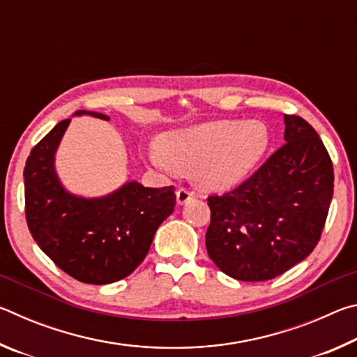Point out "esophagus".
Segmentation results:
<instances>
[{
	"instance_id": "esophagus-1",
	"label": "esophagus",
	"mask_w": 357,
	"mask_h": 357,
	"mask_svg": "<svg viewBox=\"0 0 357 357\" xmlns=\"http://www.w3.org/2000/svg\"><path fill=\"white\" fill-rule=\"evenodd\" d=\"M193 197H195V192L185 189V187H181V189H178V192H176V198H178L179 204L187 203L189 200H192Z\"/></svg>"
}]
</instances>
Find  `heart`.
<instances>
[{"instance_id":"heart-1","label":"heart","mask_w":357,"mask_h":357,"mask_svg":"<svg viewBox=\"0 0 357 357\" xmlns=\"http://www.w3.org/2000/svg\"><path fill=\"white\" fill-rule=\"evenodd\" d=\"M271 132L261 121L220 119L172 132L164 149H151V160L162 170H195L197 181L211 190L236 185L263 159Z\"/></svg>"}]
</instances>
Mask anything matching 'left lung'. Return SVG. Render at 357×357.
<instances>
[{"mask_svg":"<svg viewBox=\"0 0 357 357\" xmlns=\"http://www.w3.org/2000/svg\"><path fill=\"white\" fill-rule=\"evenodd\" d=\"M285 142L236 189L208 197V255L236 280L274 279L321 238L334 193L329 153L298 114H285Z\"/></svg>","mask_w":357,"mask_h":357,"instance_id":"obj_1","label":"left lung"}]
</instances>
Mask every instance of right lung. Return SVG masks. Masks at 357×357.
Instances as JSON below:
<instances>
[{
    "label": "right lung",
    "instance_id": "add662e5",
    "mask_svg": "<svg viewBox=\"0 0 357 357\" xmlns=\"http://www.w3.org/2000/svg\"><path fill=\"white\" fill-rule=\"evenodd\" d=\"M108 121L105 114L78 110ZM70 119H63L31 149L25 172V214L33 239L66 274L107 285L134 273L155 229L173 213L174 187L124 184L102 198L70 195L56 178L55 151Z\"/></svg>",
    "mask_w": 357,
    "mask_h": 357
}]
</instances>
